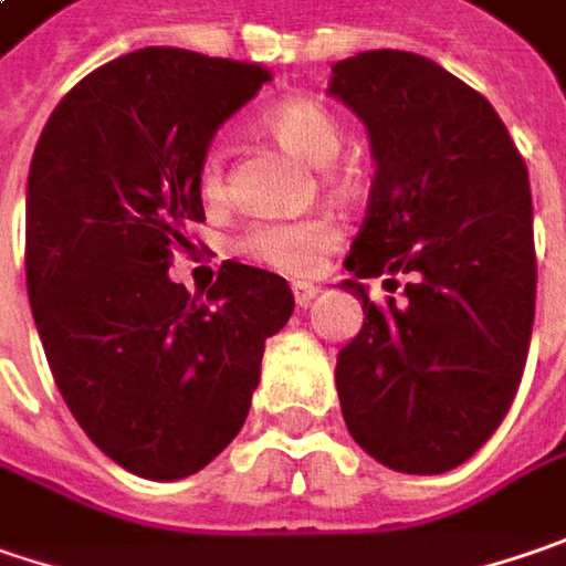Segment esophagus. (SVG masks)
Segmentation results:
<instances>
[{"label":"esophagus","instance_id":"esophagus-1","mask_svg":"<svg viewBox=\"0 0 566 566\" xmlns=\"http://www.w3.org/2000/svg\"><path fill=\"white\" fill-rule=\"evenodd\" d=\"M318 293H322V290H318V286H312V283H293V298H296L298 308H305V305L318 296Z\"/></svg>","mask_w":566,"mask_h":566}]
</instances>
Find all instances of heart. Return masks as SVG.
<instances>
[{"instance_id":"1","label":"heart","mask_w":566,"mask_h":566,"mask_svg":"<svg viewBox=\"0 0 566 566\" xmlns=\"http://www.w3.org/2000/svg\"><path fill=\"white\" fill-rule=\"evenodd\" d=\"M268 129L308 165H327L340 149V127L334 114L318 101H283L268 114ZM197 185L207 200H222L226 193V153L219 146L207 149L197 171ZM340 244V226L331 216L305 219H268L254 222L239 239V251L254 264L280 270L286 276H312L322 258Z\"/></svg>"}]
</instances>
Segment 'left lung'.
<instances>
[{
  "mask_svg": "<svg viewBox=\"0 0 566 566\" xmlns=\"http://www.w3.org/2000/svg\"><path fill=\"white\" fill-rule=\"evenodd\" d=\"M327 92L369 129L376 181L344 290L363 331L337 354L350 437L381 465H462L516 398L535 322L525 161L491 101L427 56L369 50ZM408 272L406 298L369 303L359 279Z\"/></svg>",
  "mask_w": 566,
  "mask_h": 566,
  "instance_id": "obj_1",
  "label": "left lung"
}]
</instances>
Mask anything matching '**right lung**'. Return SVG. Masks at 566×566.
<instances>
[{"instance_id": "obj_1", "label": "right lung", "mask_w": 566, "mask_h": 566, "mask_svg": "<svg viewBox=\"0 0 566 566\" xmlns=\"http://www.w3.org/2000/svg\"><path fill=\"white\" fill-rule=\"evenodd\" d=\"M270 82L258 63L146 46L56 104L28 175L24 273L53 381L85 437L178 481L239 437L290 283L226 261L203 298L171 283L210 139Z\"/></svg>"}]
</instances>
